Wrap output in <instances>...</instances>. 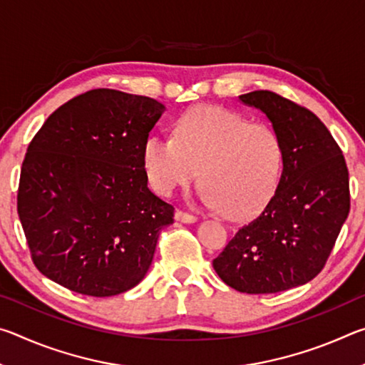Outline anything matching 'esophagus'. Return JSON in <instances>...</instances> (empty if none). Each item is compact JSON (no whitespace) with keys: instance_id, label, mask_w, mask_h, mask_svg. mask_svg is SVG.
Listing matches in <instances>:
<instances>
[{"instance_id":"obj_1","label":"esophagus","mask_w":365,"mask_h":365,"mask_svg":"<svg viewBox=\"0 0 365 365\" xmlns=\"http://www.w3.org/2000/svg\"><path fill=\"white\" fill-rule=\"evenodd\" d=\"M175 220L183 222V224H193V222H196V215L190 214V212H185V211H182V209H177Z\"/></svg>"}]
</instances>
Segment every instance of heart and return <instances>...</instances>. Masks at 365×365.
Wrapping results in <instances>:
<instances>
[{
  "mask_svg": "<svg viewBox=\"0 0 365 365\" xmlns=\"http://www.w3.org/2000/svg\"><path fill=\"white\" fill-rule=\"evenodd\" d=\"M283 143L274 127L217 106H193L174 135H151L143 148L154 190L170 195L200 170L201 197L233 219H248L274 196L283 172Z\"/></svg>",
  "mask_w": 365,
  "mask_h": 365,
  "instance_id": "b5f03b06",
  "label": "heart"
}]
</instances>
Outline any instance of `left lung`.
<instances>
[{
	"label": "left lung",
	"instance_id": "obj_1",
	"mask_svg": "<svg viewBox=\"0 0 365 365\" xmlns=\"http://www.w3.org/2000/svg\"><path fill=\"white\" fill-rule=\"evenodd\" d=\"M240 100L269 117L285 159L274 196L238 228L212 265L240 293H279L324 269L349 214V174L335 138L307 108L269 90Z\"/></svg>",
	"mask_w": 365,
	"mask_h": 365
}]
</instances>
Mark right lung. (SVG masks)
Returning <instances> with one entry per match:
<instances>
[{
    "instance_id": "add662e5",
    "label": "right lung",
    "mask_w": 365,
    "mask_h": 365,
    "mask_svg": "<svg viewBox=\"0 0 365 365\" xmlns=\"http://www.w3.org/2000/svg\"><path fill=\"white\" fill-rule=\"evenodd\" d=\"M165 106L96 88L48 117L22 163L17 214L35 267L80 294L127 292L150 269L174 206L151 193L143 148Z\"/></svg>"
}]
</instances>
